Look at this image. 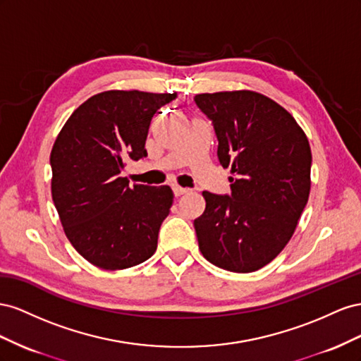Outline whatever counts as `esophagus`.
<instances>
[{
    "mask_svg": "<svg viewBox=\"0 0 361 361\" xmlns=\"http://www.w3.org/2000/svg\"><path fill=\"white\" fill-rule=\"evenodd\" d=\"M172 192H173L175 197H181V195L188 193L189 189H184V188H180V186H173V188H172Z\"/></svg>",
    "mask_w": 361,
    "mask_h": 361,
    "instance_id": "1",
    "label": "esophagus"
}]
</instances>
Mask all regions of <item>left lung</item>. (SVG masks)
Returning <instances> with one entry per match:
<instances>
[{"label":"left lung","mask_w":361,"mask_h":361,"mask_svg":"<svg viewBox=\"0 0 361 361\" xmlns=\"http://www.w3.org/2000/svg\"><path fill=\"white\" fill-rule=\"evenodd\" d=\"M218 139V160L231 168L230 195L204 190L193 221L202 255L231 272H254L283 251L310 193L312 151L289 111L251 90L193 98Z\"/></svg>","instance_id":"1"}]
</instances>
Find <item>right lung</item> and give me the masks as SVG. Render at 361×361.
Returning <instances> with one entry per match:
<instances>
[{
  "label": "right lung",
  "mask_w": 361,
  "mask_h": 361,
  "mask_svg": "<svg viewBox=\"0 0 361 361\" xmlns=\"http://www.w3.org/2000/svg\"><path fill=\"white\" fill-rule=\"evenodd\" d=\"M177 94L109 90L83 102L66 121L51 151V192L72 246L101 269H127L157 250L171 212L169 186L121 177L147 156L149 123Z\"/></svg>",
  "instance_id": "1"
}]
</instances>
